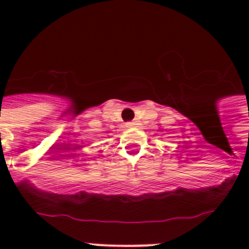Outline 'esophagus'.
<instances>
[{
    "label": "esophagus",
    "instance_id": "esophagus-1",
    "mask_svg": "<svg viewBox=\"0 0 249 249\" xmlns=\"http://www.w3.org/2000/svg\"><path fill=\"white\" fill-rule=\"evenodd\" d=\"M128 126H136L137 125V121H130V123H128Z\"/></svg>",
    "mask_w": 249,
    "mask_h": 249
}]
</instances>
